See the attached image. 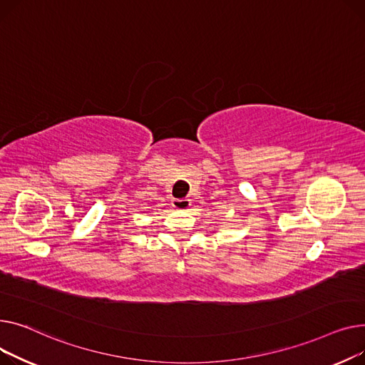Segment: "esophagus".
<instances>
[{
	"instance_id": "34e87169",
	"label": "esophagus",
	"mask_w": 365,
	"mask_h": 365,
	"mask_svg": "<svg viewBox=\"0 0 365 365\" xmlns=\"http://www.w3.org/2000/svg\"><path fill=\"white\" fill-rule=\"evenodd\" d=\"M191 205V202L188 199H173V206L175 209H181V210H185L188 209Z\"/></svg>"
}]
</instances>
